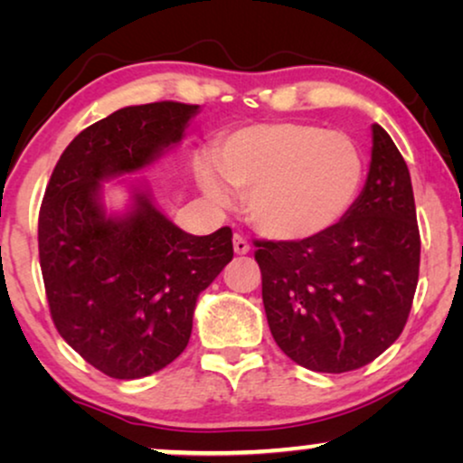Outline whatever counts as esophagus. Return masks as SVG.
Returning <instances> with one entry per match:
<instances>
[{"instance_id":"1","label":"esophagus","mask_w":463,"mask_h":463,"mask_svg":"<svg viewBox=\"0 0 463 463\" xmlns=\"http://www.w3.org/2000/svg\"><path fill=\"white\" fill-rule=\"evenodd\" d=\"M233 250H236V255H246V252L250 250L249 240H246L242 233H236V236H233Z\"/></svg>"}]
</instances>
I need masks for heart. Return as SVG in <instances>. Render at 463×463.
Instances as JSON below:
<instances>
[{
    "label": "heart",
    "instance_id": "b5f03b06",
    "mask_svg": "<svg viewBox=\"0 0 463 463\" xmlns=\"http://www.w3.org/2000/svg\"><path fill=\"white\" fill-rule=\"evenodd\" d=\"M214 164L225 183L244 192V213L255 230L274 240L331 230L352 208L364 176L354 138L303 122L233 130L214 147ZM195 176L208 198L225 204L227 187L211 164H195Z\"/></svg>",
    "mask_w": 463,
    "mask_h": 463
}]
</instances>
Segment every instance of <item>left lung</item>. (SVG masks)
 Wrapping results in <instances>:
<instances>
[{
    "mask_svg": "<svg viewBox=\"0 0 463 463\" xmlns=\"http://www.w3.org/2000/svg\"><path fill=\"white\" fill-rule=\"evenodd\" d=\"M265 316L297 364L347 373L369 364L407 325L420 278V227L407 162L373 124L363 194L331 230L255 240Z\"/></svg>",
    "mask_w": 463,
    "mask_h": 463,
    "instance_id": "1",
    "label": "left lung"
}]
</instances>
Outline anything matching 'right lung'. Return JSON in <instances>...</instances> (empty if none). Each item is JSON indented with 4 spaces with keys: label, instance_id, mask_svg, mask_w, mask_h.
I'll list each match as a JSON object with an SVG mask.
<instances>
[{
    "label": "right lung",
    "instance_id": "1",
    "mask_svg": "<svg viewBox=\"0 0 463 463\" xmlns=\"http://www.w3.org/2000/svg\"><path fill=\"white\" fill-rule=\"evenodd\" d=\"M198 105L124 107L81 130L56 162L37 223L50 316L94 369L138 379L185 350L198 295L232 261V230H179L145 192L107 217L100 181L137 173L179 143Z\"/></svg>",
    "mask_w": 463,
    "mask_h": 463
}]
</instances>
